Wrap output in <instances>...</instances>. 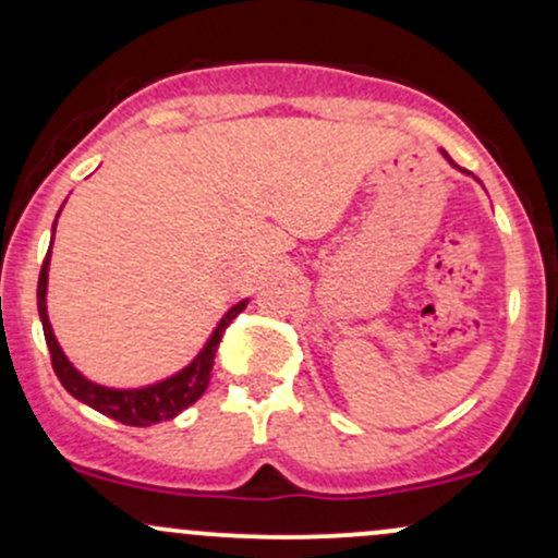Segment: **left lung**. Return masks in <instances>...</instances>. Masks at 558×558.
<instances>
[{"label":"left lung","mask_w":558,"mask_h":558,"mask_svg":"<svg viewBox=\"0 0 558 558\" xmlns=\"http://www.w3.org/2000/svg\"><path fill=\"white\" fill-rule=\"evenodd\" d=\"M442 156H445V158H448V161H450V163H452V158H450V156H448V153H445V150H442ZM452 167H456V163H452Z\"/></svg>","instance_id":"8db88e82"}]
</instances>
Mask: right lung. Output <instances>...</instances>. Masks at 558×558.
Listing matches in <instances>:
<instances>
[{
	"mask_svg": "<svg viewBox=\"0 0 558 558\" xmlns=\"http://www.w3.org/2000/svg\"><path fill=\"white\" fill-rule=\"evenodd\" d=\"M54 225H58V219H54ZM54 225H52V238H54ZM50 256H52V246L47 251L45 262H41L39 286H36V307H39L41 328H45L47 347H50V354H52L54 376L60 378V384H63L69 395L76 397V400L84 402V405L95 408L97 413L108 415V418L113 421H121V424L126 426H150V424H158V421L174 418V415H180L182 410L193 405V402L204 395L206 387H209L214 354H217L225 328H228L230 323L246 310L248 299H243V302H238L235 307L225 312V317L217 323V328H214V333L209 336V341H206L204 349H201V352L195 354L193 363L185 365L180 373H174V376L163 378V381L150 384V387H143V389H110V387H100V384L89 381V378H84L82 373L73 368L71 360L65 357V352L60 349L58 339H54L50 317H47V272H50Z\"/></svg>",
	"mask_w": 558,
	"mask_h": 558,
	"instance_id": "right-lung-1",
	"label": "right lung"
}]
</instances>
